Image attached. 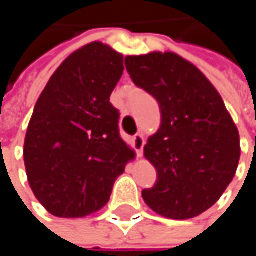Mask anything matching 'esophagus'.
Instances as JSON below:
<instances>
[{"label": "esophagus", "mask_w": 256, "mask_h": 256, "mask_svg": "<svg viewBox=\"0 0 256 256\" xmlns=\"http://www.w3.org/2000/svg\"><path fill=\"white\" fill-rule=\"evenodd\" d=\"M144 145H145V139H144L142 133H136V134L133 136V146H134V150H136L138 157H142Z\"/></svg>", "instance_id": "1"}]
</instances>
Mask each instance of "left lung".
<instances>
[{"label":"left lung","instance_id":"obj_1","mask_svg":"<svg viewBox=\"0 0 256 256\" xmlns=\"http://www.w3.org/2000/svg\"><path fill=\"white\" fill-rule=\"evenodd\" d=\"M124 62L132 81L154 96L162 111V126L144 148L157 182L142 197L166 218L198 216L236 175L238 130L212 82L178 54L156 52Z\"/></svg>","mask_w":256,"mask_h":256}]
</instances>
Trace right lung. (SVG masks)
I'll return each instance as SVG.
<instances>
[{
	"label": "right lung",
	"instance_id": "obj_1",
	"mask_svg": "<svg viewBox=\"0 0 256 256\" xmlns=\"http://www.w3.org/2000/svg\"><path fill=\"white\" fill-rule=\"evenodd\" d=\"M123 71V54L90 42L56 70L35 105L24 148L26 175L54 216L82 218L102 209L134 158L110 102Z\"/></svg>",
	"mask_w": 256,
	"mask_h": 256
}]
</instances>
